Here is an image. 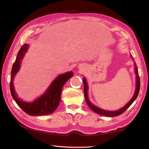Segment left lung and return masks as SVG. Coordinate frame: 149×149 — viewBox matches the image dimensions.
I'll list each match as a JSON object with an SVG mask.
<instances>
[{
	"instance_id": "1",
	"label": "left lung",
	"mask_w": 149,
	"mask_h": 149,
	"mask_svg": "<svg viewBox=\"0 0 149 149\" xmlns=\"http://www.w3.org/2000/svg\"><path fill=\"white\" fill-rule=\"evenodd\" d=\"M131 57H132V59L133 60L132 55H131ZM134 65H135V73L136 74V89H135V93L133 96L132 99L130 100V102H128L127 104H125L124 107H122V108H120V109H119V110H114V111L105 110L100 109V108L95 107V105H93L92 103L89 101V98H88V94H87L88 86H87L86 79H85V78H84V79H83V80H84V95H85V100H86V102H87V105L89 106V108L93 111V112H95V113H97V114H99V115L104 116H109V117L118 116H119L121 114H122L123 112H124L125 111L130 107L131 104H132V103L135 101V100L137 99V96L139 95V90H140V78H139V75L137 66V65H136L135 62Z\"/></svg>"
}]
</instances>
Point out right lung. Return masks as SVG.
<instances>
[{
    "label": "right lung",
    "mask_w": 149,
    "mask_h": 149,
    "mask_svg": "<svg viewBox=\"0 0 149 149\" xmlns=\"http://www.w3.org/2000/svg\"><path fill=\"white\" fill-rule=\"evenodd\" d=\"M28 47L27 44H24L21 47L17 53L16 61L12 65L10 84L11 95L17 104L27 114L30 116H42L52 114L59 104L63 86L67 81L73 76V72H69L59 75L50 85L46 92L35 101L32 102L22 101L17 98L12 81L16 73L19 71L21 61L28 49Z\"/></svg>",
    "instance_id": "1"
}]
</instances>
